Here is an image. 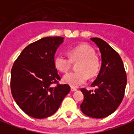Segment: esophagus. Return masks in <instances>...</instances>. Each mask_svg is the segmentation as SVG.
Instances as JSON below:
<instances>
[{
  "label": "esophagus",
  "mask_w": 134,
  "mask_h": 134,
  "mask_svg": "<svg viewBox=\"0 0 134 134\" xmlns=\"http://www.w3.org/2000/svg\"><path fill=\"white\" fill-rule=\"evenodd\" d=\"M70 90H71V92H75V91L77 90V89H75V87H72V86H71Z\"/></svg>",
  "instance_id": "esophagus-1"
}]
</instances>
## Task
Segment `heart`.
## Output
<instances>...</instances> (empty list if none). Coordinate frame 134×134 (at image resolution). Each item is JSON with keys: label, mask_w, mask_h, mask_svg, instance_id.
I'll use <instances>...</instances> for the list:
<instances>
[{"label": "heart", "mask_w": 134, "mask_h": 134, "mask_svg": "<svg viewBox=\"0 0 134 134\" xmlns=\"http://www.w3.org/2000/svg\"><path fill=\"white\" fill-rule=\"evenodd\" d=\"M68 58L64 54H58L54 59L55 68L62 72H66L70 68L72 62H77V72H71L64 75L63 81L73 87L86 82L88 77L98 75L101 68V61L95 55L93 48L88 44H79L68 51Z\"/></svg>", "instance_id": "b5f03b06"}]
</instances>
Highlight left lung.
Listing matches in <instances>:
<instances>
[{"label": "left lung", "mask_w": 134, "mask_h": 134, "mask_svg": "<svg viewBox=\"0 0 134 134\" xmlns=\"http://www.w3.org/2000/svg\"><path fill=\"white\" fill-rule=\"evenodd\" d=\"M101 53V68L97 79L92 83L96 87L88 91L83 88V101L81 109L92 118H104L116 111L124 98L127 76L122 60L107 42L100 38H91Z\"/></svg>", "instance_id": "1"}]
</instances>
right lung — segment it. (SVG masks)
Returning a JSON list of instances; mask_svg holds the SVG:
<instances>
[{
  "label": "right lung",
  "mask_w": 134,
  "mask_h": 134,
  "mask_svg": "<svg viewBox=\"0 0 134 134\" xmlns=\"http://www.w3.org/2000/svg\"><path fill=\"white\" fill-rule=\"evenodd\" d=\"M63 41L61 36L42 38L24 48L12 66V96L19 107L34 118L53 115L70 92L68 84L59 83L61 78L54 64L55 51Z\"/></svg>",
  "instance_id": "add662e5"
}]
</instances>
